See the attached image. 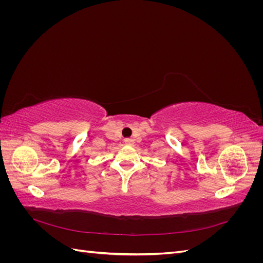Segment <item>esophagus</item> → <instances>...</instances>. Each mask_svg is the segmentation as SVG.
<instances>
[{
  "label": "esophagus",
  "mask_w": 263,
  "mask_h": 263,
  "mask_svg": "<svg viewBox=\"0 0 263 263\" xmlns=\"http://www.w3.org/2000/svg\"><path fill=\"white\" fill-rule=\"evenodd\" d=\"M124 141H125L126 145H134V139L133 138H126Z\"/></svg>",
  "instance_id": "obj_1"
}]
</instances>
